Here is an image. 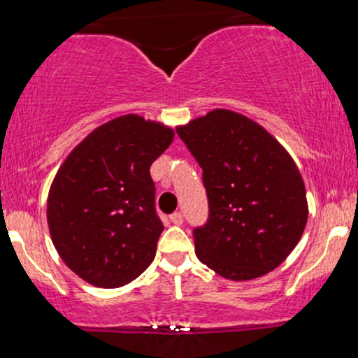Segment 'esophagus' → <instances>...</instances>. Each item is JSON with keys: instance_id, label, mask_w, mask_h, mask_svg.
<instances>
[{"instance_id": "esophagus-1", "label": "esophagus", "mask_w": 358, "mask_h": 358, "mask_svg": "<svg viewBox=\"0 0 358 358\" xmlns=\"http://www.w3.org/2000/svg\"><path fill=\"white\" fill-rule=\"evenodd\" d=\"M170 222H171V224H175V225H182L183 215H182V213H180V212L171 213V215H170Z\"/></svg>"}]
</instances>
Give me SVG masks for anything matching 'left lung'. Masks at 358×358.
<instances>
[{
	"label": "left lung",
	"instance_id": "left-lung-1",
	"mask_svg": "<svg viewBox=\"0 0 358 358\" xmlns=\"http://www.w3.org/2000/svg\"><path fill=\"white\" fill-rule=\"evenodd\" d=\"M176 134L203 171L208 219L193 229L200 262L232 281L276 269L308 220L293 158L264 127L227 109L193 119Z\"/></svg>",
	"mask_w": 358,
	"mask_h": 358
}]
</instances>
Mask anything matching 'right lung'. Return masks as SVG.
<instances>
[{"mask_svg": "<svg viewBox=\"0 0 358 358\" xmlns=\"http://www.w3.org/2000/svg\"><path fill=\"white\" fill-rule=\"evenodd\" d=\"M173 129L136 114L94 129L57 171L47 200L52 242L84 281L119 287L155 259L163 224L150 166Z\"/></svg>", "mask_w": 358, "mask_h": 358, "instance_id": "right-lung-1", "label": "right lung"}]
</instances>
